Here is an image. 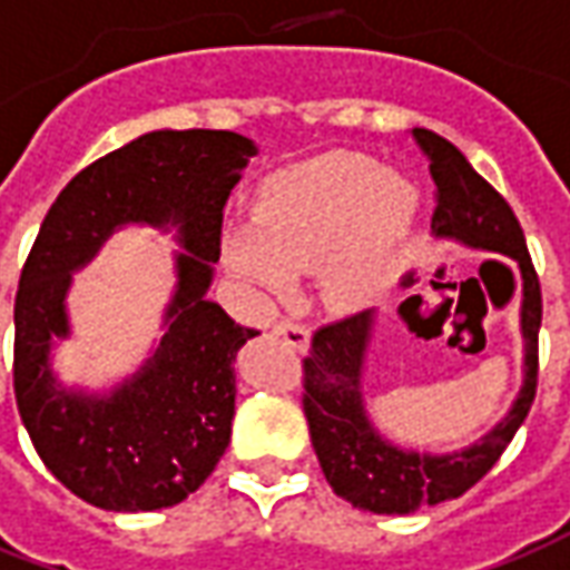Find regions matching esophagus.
Here are the masks:
<instances>
[{
	"instance_id": "obj_1",
	"label": "esophagus",
	"mask_w": 570,
	"mask_h": 570,
	"mask_svg": "<svg viewBox=\"0 0 570 570\" xmlns=\"http://www.w3.org/2000/svg\"><path fill=\"white\" fill-rule=\"evenodd\" d=\"M272 333L277 340H284L289 348H296V352H305V348H308V340H312V333L302 324H296V321H281V324H274Z\"/></svg>"
}]
</instances>
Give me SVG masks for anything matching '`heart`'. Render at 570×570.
<instances>
[{"label":"heart","mask_w":570,"mask_h":570,"mask_svg":"<svg viewBox=\"0 0 570 570\" xmlns=\"http://www.w3.org/2000/svg\"><path fill=\"white\" fill-rule=\"evenodd\" d=\"M416 216V190L364 154H326L272 175L253 225L222 240V256L262 293L289 289V274L317 272L330 308L367 305L392 272Z\"/></svg>","instance_id":"b5f03b06"}]
</instances>
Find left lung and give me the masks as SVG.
Segmentation results:
<instances>
[{"label": "left lung", "instance_id": "1", "mask_svg": "<svg viewBox=\"0 0 570 570\" xmlns=\"http://www.w3.org/2000/svg\"><path fill=\"white\" fill-rule=\"evenodd\" d=\"M413 141L425 154L438 190L432 216L435 237L463 240L465 246L503 253L519 262L524 382L512 410L475 444L453 453L404 451L373 429L361 397L373 314L361 312L321 326L312 336V352L302 361V407L314 453L333 493L376 515H410L463 497L503 456L537 395V333L543 298L519 218L448 138L413 129Z\"/></svg>", "mask_w": 570, "mask_h": 570}]
</instances>
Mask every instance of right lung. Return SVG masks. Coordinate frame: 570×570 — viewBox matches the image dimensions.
<instances>
[{"mask_svg":"<svg viewBox=\"0 0 570 570\" xmlns=\"http://www.w3.org/2000/svg\"><path fill=\"white\" fill-rule=\"evenodd\" d=\"M249 157L256 145L237 132H147L73 175L42 218L14 298V397L39 460L91 507H175L228 448L234 357L258 330L234 324L206 289L222 256V213ZM119 224L179 228V286L146 367L110 396H82L53 380L50 340L69 332V274Z\"/></svg>","mask_w":570,"mask_h":570,"instance_id":"add662e5","label":"right lung"}]
</instances>
